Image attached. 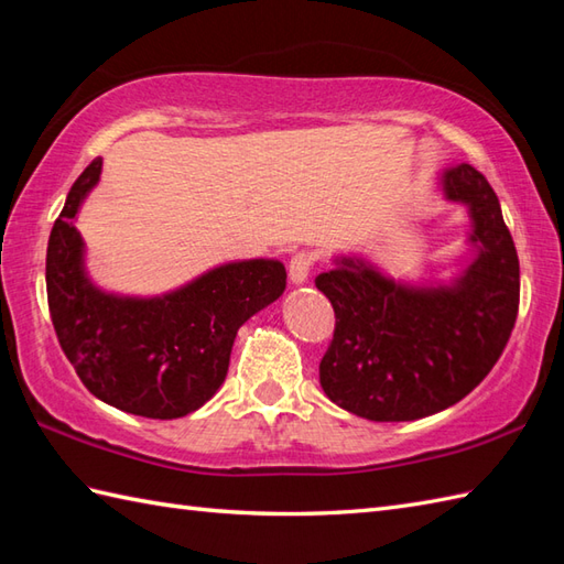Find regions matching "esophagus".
<instances>
[{
    "label": "esophagus",
    "instance_id": "1",
    "mask_svg": "<svg viewBox=\"0 0 564 564\" xmlns=\"http://www.w3.org/2000/svg\"><path fill=\"white\" fill-rule=\"evenodd\" d=\"M313 263H315V257L310 254V251H297V254H293L291 261H289L291 283L293 285H303L307 281L310 271H313Z\"/></svg>",
    "mask_w": 564,
    "mask_h": 564
}]
</instances>
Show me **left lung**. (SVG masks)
Here are the masks:
<instances>
[{"mask_svg":"<svg viewBox=\"0 0 564 564\" xmlns=\"http://www.w3.org/2000/svg\"><path fill=\"white\" fill-rule=\"evenodd\" d=\"M438 188L470 218L473 259L448 281L392 279L361 254L334 257L315 279L337 315L319 386L370 422H414L460 402L492 370L519 313V257L499 198L470 164Z\"/></svg>","mask_w":564,"mask_h":564,"instance_id":"8db88e82","label":"left lung"}]
</instances>
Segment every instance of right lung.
I'll return each mask as SVG.
<instances>
[{"label": "right lung", "instance_id": "1", "mask_svg": "<svg viewBox=\"0 0 564 564\" xmlns=\"http://www.w3.org/2000/svg\"><path fill=\"white\" fill-rule=\"evenodd\" d=\"M101 158L72 184L47 239L53 327L94 398L116 410L178 419L225 382L237 329L285 291L279 259L225 261L162 295L104 291L87 271L77 215L101 178Z\"/></svg>", "mask_w": 564, "mask_h": 564}]
</instances>
